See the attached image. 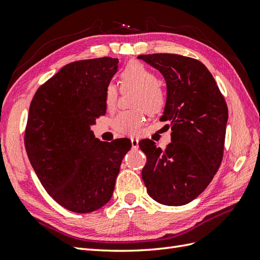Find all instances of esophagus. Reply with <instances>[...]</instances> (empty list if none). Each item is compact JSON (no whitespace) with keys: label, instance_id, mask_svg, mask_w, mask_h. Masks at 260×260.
Segmentation results:
<instances>
[{"label":"esophagus","instance_id":"34e87169","mask_svg":"<svg viewBox=\"0 0 260 260\" xmlns=\"http://www.w3.org/2000/svg\"><path fill=\"white\" fill-rule=\"evenodd\" d=\"M138 139L137 138H131V143H132V147L133 148H137L138 147Z\"/></svg>","mask_w":260,"mask_h":260}]
</instances>
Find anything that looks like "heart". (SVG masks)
I'll list each match as a JSON object with an SVG mask.
<instances>
[{"label":"heart","instance_id":"1","mask_svg":"<svg viewBox=\"0 0 260 260\" xmlns=\"http://www.w3.org/2000/svg\"><path fill=\"white\" fill-rule=\"evenodd\" d=\"M123 89L134 88L137 93L133 99L136 111H125L113 121V127L119 134L136 136L141 133L144 122V109L150 115L160 113L166 106L167 98L158 84L156 73L142 62L131 61L119 72ZM118 92L114 83H109L105 89V105L108 110L115 108Z\"/></svg>","mask_w":260,"mask_h":260}]
</instances>
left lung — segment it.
Returning a JSON list of instances; mask_svg holds the SVG:
<instances>
[{"instance_id": "1", "label": "left lung", "mask_w": 260, "mask_h": 260, "mask_svg": "<svg viewBox=\"0 0 260 260\" xmlns=\"http://www.w3.org/2000/svg\"><path fill=\"white\" fill-rule=\"evenodd\" d=\"M138 58L166 80L167 102L160 121L171 126L166 149L150 139L139 143L147 157L143 180L155 201L184 205L202 193L221 166L228 105L211 72L197 59L176 54Z\"/></svg>"}]
</instances>
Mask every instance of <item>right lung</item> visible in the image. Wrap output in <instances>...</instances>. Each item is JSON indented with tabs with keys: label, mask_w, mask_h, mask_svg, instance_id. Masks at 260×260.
Returning a JSON list of instances; mask_svg holds the SVG:
<instances>
[{
	"label": "right lung",
	"mask_w": 260,
	"mask_h": 260,
	"mask_svg": "<svg viewBox=\"0 0 260 260\" xmlns=\"http://www.w3.org/2000/svg\"><path fill=\"white\" fill-rule=\"evenodd\" d=\"M117 58L66 64L39 86L25 129V148L39 181L55 201L76 213L102 208L132 143L94 138L90 129L105 114V89L117 71Z\"/></svg>",
	"instance_id": "right-lung-1"
}]
</instances>
